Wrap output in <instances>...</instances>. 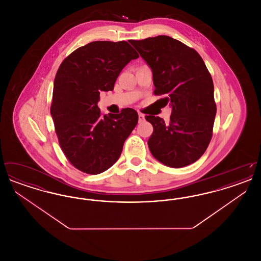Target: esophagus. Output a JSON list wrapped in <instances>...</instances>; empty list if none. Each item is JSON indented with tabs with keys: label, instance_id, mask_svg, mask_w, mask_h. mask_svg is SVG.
<instances>
[{
	"label": "esophagus",
	"instance_id": "esophagus-1",
	"mask_svg": "<svg viewBox=\"0 0 261 261\" xmlns=\"http://www.w3.org/2000/svg\"><path fill=\"white\" fill-rule=\"evenodd\" d=\"M138 116H139V122H143L145 120V115L141 112L138 113Z\"/></svg>",
	"mask_w": 261,
	"mask_h": 261
}]
</instances>
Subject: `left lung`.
Here are the masks:
<instances>
[{
    "label": "left lung",
    "instance_id": "left-lung-1",
    "mask_svg": "<svg viewBox=\"0 0 261 261\" xmlns=\"http://www.w3.org/2000/svg\"><path fill=\"white\" fill-rule=\"evenodd\" d=\"M152 71L154 95L172 107L170 120L147 115L153 132L148 141L154 159L180 168L207 149L216 115L211 73L197 50L165 35L130 40Z\"/></svg>",
    "mask_w": 261,
    "mask_h": 261
}]
</instances>
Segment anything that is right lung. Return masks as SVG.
Instances as JSON below:
<instances>
[{
  "label": "right lung",
  "mask_w": 261,
  "mask_h": 261,
  "mask_svg": "<svg viewBox=\"0 0 261 261\" xmlns=\"http://www.w3.org/2000/svg\"><path fill=\"white\" fill-rule=\"evenodd\" d=\"M139 55L126 41H95L65 58L55 77L50 114L68 162L87 174L108 170L119 159L138 113L101 114L100 91H112L125 65Z\"/></svg>",
  "instance_id": "1"
}]
</instances>
